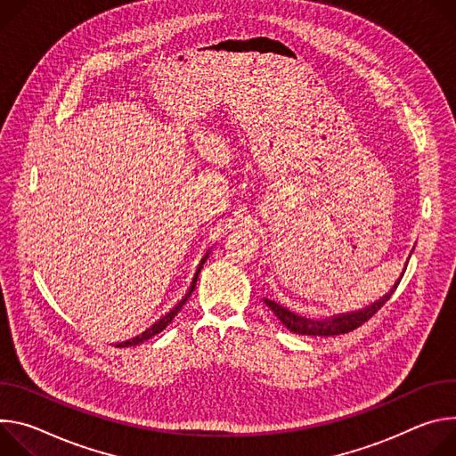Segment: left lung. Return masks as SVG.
Listing matches in <instances>:
<instances>
[{"label": "left lung", "instance_id": "8db88e82", "mask_svg": "<svg viewBox=\"0 0 456 456\" xmlns=\"http://www.w3.org/2000/svg\"><path fill=\"white\" fill-rule=\"evenodd\" d=\"M403 277V273H402ZM400 277V279H402ZM400 279L395 282V286L377 302H373L371 306L359 310V312H351V314H340V315H333L330 319H322V321H314V319H306L300 317L289 310H286L284 306L277 305L275 300H268L265 298L266 306L277 315V319L293 333L298 335H315V337H331V335H340V333H349L353 330H357L359 326H362L364 322H368L384 305L389 300V297L393 295V291L396 289V286L400 284Z\"/></svg>", "mask_w": 456, "mask_h": 456}]
</instances>
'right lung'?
Listing matches in <instances>:
<instances>
[{"label":"right lung","instance_id":"right-lung-1","mask_svg":"<svg viewBox=\"0 0 456 456\" xmlns=\"http://www.w3.org/2000/svg\"><path fill=\"white\" fill-rule=\"evenodd\" d=\"M208 259V254L200 259V263H199V268H197V272H195V275H193V279H191V284H190V288H188V291H186V295L177 302V305L165 315V317H161L156 324H151L148 330H144L141 335H137V337H134V338H130V340H125V342H119V344H116L118 347H128V346H137V344H141V342H144V340H148V338H151L154 335H158V333H161L174 319H175V315L181 312V308L184 306V302L190 298V295H191V291H193V288H195V282H197V277H199V272H200V268H202V265H205V261Z\"/></svg>","mask_w":456,"mask_h":456}]
</instances>
